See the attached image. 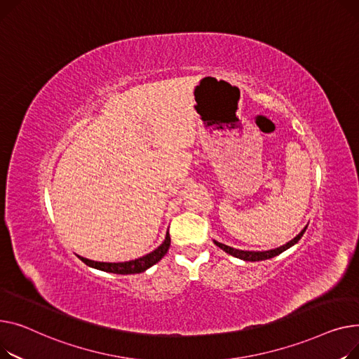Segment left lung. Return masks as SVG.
I'll use <instances>...</instances> for the list:
<instances>
[{"label":"left lung","instance_id":"8db88e82","mask_svg":"<svg viewBox=\"0 0 359 359\" xmlns=\"http://www.w3.org/2000/svg\"><path fill=\"white\" fill-rule=\"evenodd\" d=\"M306 229H307V226L300 231V233H299L296 238H294L292 241H290L288 243H285V245H283V246H280V248H276V249L264 250V252H255V250H241V249L230 248V246L223 245V243L216 242V241H215V243H216V246H219L220 249H223V250L226 252V254H229V255H231V257H235V258H239V259H243V261H250V262H255V261H265V259H269V258H273V257H277V255L283 254L284 250H287V249H288V248H291L292 245H296V243L302 239V236L304 235Z\"/></svg>","mask_w":359,"mask_h":359}]
</instances>
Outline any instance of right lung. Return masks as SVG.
Instances as JSON below:
<instances>
[{"mask_svg":"<svg viewBox=\"0 0 359 359\" xmlns=\"http://www.w3.org/2000/svg\"><path fill=\"white\" fill-rule=\"evenodd\" d=\"M171 245V238H170V231H166V238L162 242L161 246H158L151 254H147L142 258H137L135 261H128V262H97V261H91L87 258L79 257V259L87 264L88 266H93L95 269L100 271H105V272H113V273H121V276H128V273H139L146 271L147 268H151L152 265H155L158 261H161L165 254L170 249Z\"/></svg>","mask_w":359,"mask_h":359,"instance_id":"obj_1","label":"right lung"}]
</instances>
